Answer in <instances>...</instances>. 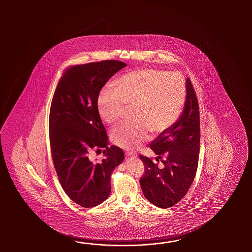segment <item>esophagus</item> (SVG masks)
Returning a JSON list of instances; mask_svg holds the SVG:
<instances>
[{"instance_id":"34e87169","label":"esophagus","mask_w":252,"mask_h":252,"mask_svg":"<svg viewBox=\"0 0 252 252\" xmlns=\"http://www.w3.org/2000/svg\"><path fill=\"white\" fill-rule=\"evenodd\" d=\"M126 157H127L128 158H137V154L134 153V152H130V151H129V152L126 153Z\"/></svg>"}]
</instances>
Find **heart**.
<instances>
[{
	"label": "heart",
	"mask_w": 252,
	"mask_h": 252,
	"mask_svg": "<svg viewBox=\"0 0 252 252\" xmlns=\"http://www.w3.org/2000/svg\"><path fill=\"white\" fill-rule=\"evenodd\" d=\"M187 98L181 75L166 71L139 69L123 75L113 85L103 87L97 98L100 116L115 124L132 107L135 120L113 128V143L123 149H137L150 137V130L162 133L176 124Z\"/></svg>",
	"instance_id": "1"
}]
</instances>
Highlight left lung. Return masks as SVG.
Instances as JSON below:
<instances>
[{"label": "left lung", "mask_w": 252, "mask_h": 252, "mask_svg": "<svg viewBox=\"0 0 252 252\" xmlns=\"http://www.w3.org/2000/svg\"><path fill=\"white\" fill-rule=\"evenodd\" d=\"M187 98L184 110L176 124L159 134L150 149L160 160V168L150 158L139 156L144 163V176L139 180L145 197L159 208L177 204L188 193L198 166L200 118L195 92L191 81L186 80Z\"/></svg>", "instance_id": "obj_1"}]
</instances>
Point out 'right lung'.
<instances>
[{
	"mask_svg": "<svg viewBox=\"0 0 252 252\" xmlns=\"http://www.w3.org/2000/svg\"><path fill=\"white\" fill-rule=\"evenodd\" d=\"M127 64L117 60L78 64L65 70L56 88L49 113V140L59 182L75 204L90 208L111 193V176L123 163L124 153L108 146L106 130L97 109L99 93ZM101 161L89 158L92 150Z\"/></svg>",
	"mask_w": 252,
	"mask_h": 252,
	"instance_id": "right-lung-1",
	"label": "right lung"
}]
</instances>
